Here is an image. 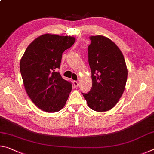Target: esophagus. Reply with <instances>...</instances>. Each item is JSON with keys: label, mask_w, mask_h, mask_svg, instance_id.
<instances>
[{"label": "esophagus", "mask_w": 154, "mask_h": 154, "mask_svg": "<svg viewBox=\"0 0 154 154\" xmlns=\"http://www.w3.org/2000/svg\"><path fill=\"white\" fill-rule=\"evenodd\" d=\"M73 86H74V88H77L78 87H79V82L78 81L73 82Z\"/></svg>", "instance_id": "esophagus-1"}]
</instances>
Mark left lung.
<instances>
[{
	"mask_svg": "<svg viewBox=\"0 0 154 154\" xmlns=\"http://www.w3.org/2000/svg\"><path fill=\"white\" fill-rule=\"evenodd\" d=\"M88 47V63L93 85L87 93H82L88 107L96 112L112 109L125 89L128 70L118 46L103 36H91Z\"/></svg>",
	"mask_w": 154,
	"mask_h": 154,
	"instance_id": "obj_1",
	"label": "left lung"
}]
</instances>
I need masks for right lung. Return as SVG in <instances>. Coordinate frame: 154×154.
<instances>
[{
    "label": "right lung",
    "mask_w": 154,
    "mask_h": 154,
    "mask_svg": "<svg viewBox=\"0 0 154 154\" xmlns=\"http://www.w3.org/2000/svg\"><path fill=\"white\" fill-rule=\"evenodd\" d=\"M75 40L72 36L43 34L29 44L21 57L20 72L26 93L42 111L59 112L66 103L72 85L57 70L62 54Z\"/></svg>",
    "instance_id": "1"
}]
</instances>
